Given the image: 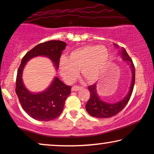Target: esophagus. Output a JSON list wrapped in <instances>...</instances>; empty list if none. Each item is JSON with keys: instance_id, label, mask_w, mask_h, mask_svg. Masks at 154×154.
<instances>
[{"instance_id": "obj_1", "label": "esophagus", "mask_w": 154, "mask_h": 154, "mask_svg": "<svg viewBox=\"0 0 154 154\" xmlns=\"http://www.w3.org/2000/svg\"><path fill=\"white\" fill-rule=\"evenodd\" d=\"M82 88V87L79 86H73L72 88V91H79V90H80Z\"/></svg>"}]
</instances>
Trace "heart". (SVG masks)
I'll return each instance as SVG.
<instances>
[{
	"label": "heart",
	"instance_id": "heart-1",
	"mask_svg": "<svg viewBox=\"0 0 154 154\" xmlns=\"http://www.w3.org/2000/svg\"><path fill=\"white\" fill-rule=\"evenodd\" d=\"M110 53L105 46L87 45L77 48L62 58L59 69L63 79L67 82H73L78 75V70L89 83H94L99 79L106 67Z\"/></svg>",
	"mask_w": 154,
	"mask_h": 154
}]
</instances>
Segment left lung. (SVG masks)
I'll use <instances>...</instances> for the list:
<instances>
[{"label": "left lung", "mask_w": 154, "mask_h": 154, "mask_svg": "<svg viewBox=\"0 0 154 154\" xmlns=\"http://www.w3.org/2000/svg\"><path fill=\"white\" fill-rule=\"evenodd\" d=\"M114 46L116 48L120 49L117 44H114ZM118 54L121 56L123 61L126 62L128 65L131 68L132 78H131L129 91L126 96L123 98L121 100L118 101L117 103H110L103 101L100 98V96L98 95L97 92V84L89 86L88 90L90 93V97L85 105V108H86L87 112L92 117L97 118H108L116 116L125 107V105H127L130 100L131 95H132L133 87L135 84V66L133 65L132 60L124 48H120Z\"/></svg>", "instance_id": "8db88e82"}]
</instances>
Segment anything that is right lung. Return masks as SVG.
<instances>
[{
    "label": "right lung",
    "instance_id": "obj_1",
    "mask_svg": "<svg viewBox=\"0 0 154 154\" xmlns=\"http://www.w3.org/2000/svg\"><path fill=\"white\" fill-rule=\"evenodd\" d=\"M66 44L62 41H49L39 44L30 50L22 59L17 72L16 93L22 108L30 117L41 121L55 119L62 113L66 97L71 93V87L63 83L57 77L44 91L31 92L23 84L22 75L27 62L36 57H46L58 69L59 59Z\"/></svg>",
    "mask_w": 154,
    "mask_h": 154
}]
</instances>
